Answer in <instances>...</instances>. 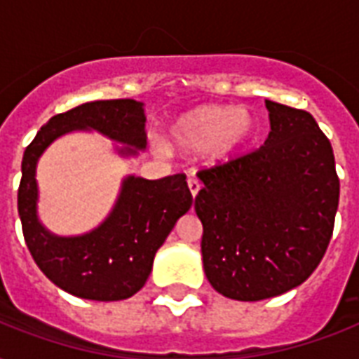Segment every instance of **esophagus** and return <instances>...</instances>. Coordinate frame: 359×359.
<instances>
[{"label":"esophagus","mask_w":359,"mask_h":359,"mask_svg":"<svg viewBox=\"0 0 359 359\" xmlns=\"http://www.w3.org/2000/svg\"><path fill=\"white\" fill-rule=\"evenodd\" d=\"M188 188H190L191 196L196 197L197 194H199V190H201V182H199L196 177H190V179H188Z\"/></svg>","instance_id":"34e87169"}]
</instances>
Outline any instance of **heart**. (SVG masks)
Segmentation results:
<instances>
[{"mask_svg": "<svg viewBox=\"0 0 359 359\" xmlns=\"http://www.w3.org/2000/svg\"><path fill=\"white\" fill-rule=\"evenodd\" d=\"M253 130L245 109L201 106L186 111L169 126V143L182 152L205 151L210 162L229 160L244 145Z\"/></svg>", "mask_w": 359, "mask_h": 359, "instance_id": "1", "label": "heart"}]
</instances>
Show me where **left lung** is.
Listing matches in <instances>:
<instances>
[{
    "label": "left lung",
    "mask_w": 359,
    "mask_h": 359,
    "mask_svg": "<svg viewBox=\"0 0 359 359\" xmlns=\"http://www.w3.org/2000/svg\"><path fill=\"white\" fill-rule=\"evenodd\" d=\"M264 104V145L197 173L203 268L219 294L240 302L304 283L323 261L339 205L334 151L317 121Z\"/></svg>",
    "instance_id": "obj_1"
}]
</instances>
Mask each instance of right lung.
I'll use <instances>...</instances> for the list:
<instances>
[{"label": "right lung", "mask_w": 359, "mask_h": 359, "mask_svg": "<svg viewBox=\"0 0 359 359\" xmlns=\"http://www.w3.org/2000/svg\"><path fill=\"white\" fill-rule=\"evenodd\" d=\"M74 130H97L124 143L119 149L123 156H135L137 149L147 147L145 109L132 98L87 102L53 115L22 158L18 214L25 244L42 273L69 294L97 302L124 300L145 285L158 248L194 199L184 173L158 180L130 175L97 229L80 236L53 235L36 216V162L53 140Z\"/></svg>", "instance_id": "right-lung-1"}]
</instances>
